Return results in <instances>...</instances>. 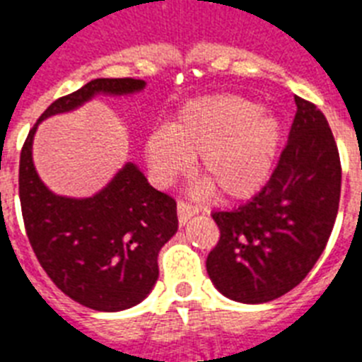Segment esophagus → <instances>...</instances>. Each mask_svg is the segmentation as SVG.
I'll use <instances>...</instances> for the list:
<instances>
[{
	"label": "esophagus",
	"mask_w": 362,
	"mask_h": 362,
	"mask_svg": "<svg viewBox=\"0 0 362 362\" xmlns=\"http://www.w3.org/2000/svg\"><path fill=\"white\" fill-rule=\"evenodd\" d=\"M176 214H178L180 224H186L193 215L199 214V208H197L195 204L187 202V200H178V204H176Z\"/></svg>",
	"instance_id": "esophagus-1"
}]
</instances>
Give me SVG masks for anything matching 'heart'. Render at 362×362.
<instances>
[{
	"instance_id": "heart-1",
	"label": "heart",
	"mask_w": 362,
	"mask_h": 362,
	"mask_svg": "<svg viewBox=\"0 0 362 362\" xmlns=\"http://www.w3.org/2000/svg\"><path fill=\"white\" fill-rule=\"evenodd\" d=\"M279 123L257 103L215 95L187 103L171 127H158L145 156L160 182L186 173L200 156V175L224 199H245L269 178L279 144Z\"/></svg>"
}]
</instances>
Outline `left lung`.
<instances>
[{"mask_svg": "<svg viewBox=\"0 0 362 362\" xmlns=\"http://www.w3.org/2000/svg\"><path fill=\"white\" fill-rule=\"evenodd\" d=\"M289 139L267 184L248 202L214 211L221 238L208 274L224 296L263 303L289 293L327 245L341 200V158L326 115L294 97Z\"/></svg>", "mask_w": 362, "mask_h": 362, "instance_id": "1", "label": "left lung"}]
</instances>
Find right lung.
Segmentation results:
<instances>
[{"label": "right lung", "mask_w": 362, "mask_h": 362, "mask_svg": "<svg viewBox=\"0 0 362 362\" xmlns=\"http://www.w3.org/2000/svg\"><path fill=\"white\" fill-rule=\"evenodd\" d=\"M141 78H95L51 103L20 154V202L29 243L45 274L69 298L95 311H123L151 293L158 252L178 228L176 202L154 189L134 163L90 199L51 193L36 175L33 138L45 117L75 110L97 93H134Z\"/></svg>", "instance_id": "1"}]
</instances>
